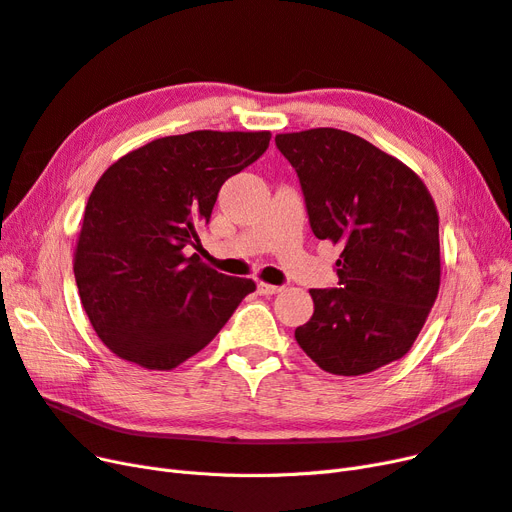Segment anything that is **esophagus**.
Segmentation results:
<instances>
[{"label":"esophagus","instance_id":"obj_1","mask_svg":"<svg viewBox=\"0 0 512 512\" xmlns=\"http://www.w3.org/2000/svg\"><path fill=\"white\" fill-rule=\"evenodd\" d=\"M257 291H259L261 295H276V293L282 291V287H278V285H268V282H259Z\"/></svg>","mask_w":512,"mask_h":512}]
</instances>
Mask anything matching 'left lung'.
Wrapping results in <instances>:
<instances>
[{
  "mask_svg": "<svg viewBox=\"0 0 512 512\" xmlns=\"http://www.w3.org/2000/svg\"><path fill=\"white\" fill-rule=\"evenodd\" d=\"M301 183L318 240L342 246L337 289H310L314 314L295 339L333 375L403 358L441 285L439 213L401 160L337 128L276 135Z\"/></svg>",
  "mask_w": 512,
  "mask_h": 512,
  "instance_id": "8db88e82",
  "label": "left lung"
}]
</instances>
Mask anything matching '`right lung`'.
<instances>
[{"label": "right lung", "mask_w": 512, "mask_h": 512, "mask_svg": "<svg viewBox=\"0 0 512 512\" xmlns=\"http://www.w3.org/2000/svg\"><path fill=\"white\" fill-rule=\"evenodd\" d=\"M272 135L194 130L113 162L88 198L73 253L82 306L101 342L128 363L170 371L200 352L255 291L200 257L221 185L253 164Z\"/></svg>", "instance_id": "add662e5"}]
</instances>
